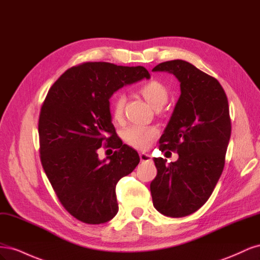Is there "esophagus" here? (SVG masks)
Returning a JSON list of instances; mask_svg holds the SVG:
<instances>
[{
  "label": "esophagus",
  "instance_id": "obj_1",
  "mask_svg": "<svg viewBox=\"0 0 260 260\" xmlns=\"http://www.w3.org/2000/svg\"><path fill=\"white\" fill-rule=\"evenodd\" d=\"M140 160L144 162V161H152V156L149 154H145V153H141L140 154Z\"/></svg>",
  "mask_w": 260,
  "mask_h": 260
}]
</instances>
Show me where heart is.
<instances>
[{"label": "heart", "instance_id": "obj_1", "mask_svg": "<svg viewBox=\"0 0 260 260\" xmlns=\"http://www.w3.org/2000/svg\"><path fill=\"white\" fill-rule=\"evenodd\" d=\"M139 92L141 93L147 103L155 109L161 108L168 100L167 88L161 82L151 80L141 86ZM125 103V96L122 93H117L113 98L111 103V112L115 120H120L123 115V106ZM123 139L132 147L138 149H146L159 135V130L153 125L131 124L123 131Z\"/></svg>", "mask_w": 260, "mask_h": 260}]
</instances>
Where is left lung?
I'll return each mask as SVG.
<instances>
[{
	"label": "left lung",
	"mask_w": 260,
	"mask_h": 260,
	"mask_svg": "<svg viewBox=\"0 0 260 260\" xmlns=\"http://www.w3.org/2000/svg\"><path fill=\"white\" fill-rule=\"evenodd\" d=\"M154 72H168L180 81L181 95L159 140V151L179 158L153 159L157 175L151 182L154 207L180 218L207 202L222 174L231 136L225 92L216 78L181 59L160 62Z\"/></svg>",
	"instance_id": "obj_1"
}]
</instances>
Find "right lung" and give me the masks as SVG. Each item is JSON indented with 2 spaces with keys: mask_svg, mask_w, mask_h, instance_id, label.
Segmentation results:
<instances>
[{
  "mask_svg": "<svg viewBox=\"0 0 260 260\" xmlns=\"http://www.w3.org/2000/svg\"><path fill=\"white\" fill-rule=\"evenodd\" d=\"M149 74L142 66L88 61L67 69L48 92L39 116L40 159L59 202L76 219L105 223L118 212L116 184L140 161L122 144L109 112V98ZM116 149L100 161L102 145Z\"/></svg>",
  "mask_w": 260,
  "mask_h": 260,
  "instance_id": "add662e5",
  "label": "right lung"
}]
</instances>
